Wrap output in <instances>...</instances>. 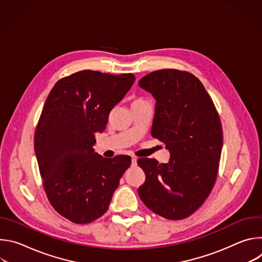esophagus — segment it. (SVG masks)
I'll use <instances>...</instances> for the list:
<instances>
[{
    "instance_id": "1",
    "label": "esophagus",
    "mask_w": 262,
    "mask_h": 262,
    "mask_svg": "<svg viewBox=\"0 0 262 262\" xmlns=\"http://www.w3.org/2000/svg\"><path fill=\"white\" fill-rule=\"evenodd\" d=\"M132 165L133 166L137 165V158L136 157H132Z\"/></svg>"
}]
</instances>
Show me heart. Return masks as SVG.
Wrapping results in <instances>:
<instances>
[{"mask_svg": "<svg viewBox=\"0 0 262 262\" xmlns=\"http://www.w3.org/2000/svg\"><path fill=\"white\" fill-rule=\"evenodd\" d=\"M146 100H144V99H142V98H138V99H135L134 101H133V103H132V105H134V104H138V103H142V102H145Z\"/></svg>", "mask_w": 262, "mask_h": 262, "instance_id": "heart-1", "label": "heart"}]
</instances>
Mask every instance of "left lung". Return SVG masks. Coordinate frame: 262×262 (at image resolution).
Segmentation results:
<instances>
[{
  "label": "left lung",
  "mask_w": 262,
  "mask_h": 262,
  "mask_svg": "<svg viewBox=\"0 0 262 262\" xmlns=\"http://www.w3.org/2000/svg\"><path fill=\"white\" fill-rule=\"evenodd\" d=\"M157 100L151 136L170 151L167 164L139 159L143 203L168 220H182L206 200L215 182L223 147L217 111L202 83L188 71L161 69L139 81Z\"/></svg>",
  "instance_id": "left-lung-1"
}]
</instances>
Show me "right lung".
Here are the masks:
<instances>
[{
	"instance_id": "add662e5",
	"label": "right lung",
	"mask_w": 262,
	"mask_h": 262,
	"mask_svg": "<svg viewBox=\"0 0 262 262\" xmlns=\"http://www.w3.org/2000/svg\"><path fill=\"white\" fill-rule=\"evenodd\" d=\"M135 80L133 73L82 70L59 80L46 100L34 135L35 155L50 203L72 223L100 217L130 166V157L105 159L93 146Z\"/></svg>"
}]
</instances>
